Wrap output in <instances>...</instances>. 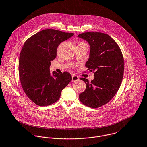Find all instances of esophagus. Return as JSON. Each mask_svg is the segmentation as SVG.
Listing matches in <instances>:
<instances>
[{"mask_svg": "<svg viewBox=\"0 0 147 147\" xmlns=\"http://www.w3.org/2000/svg\"><path fill=\"white\" fill-rule=\"evenodd\" d=\"M79 80V78H78V76H76V75H74V74H73V76H72V82H76V81H77Z\"/></svg>", "mask_w": 147, "mask_h": 147, "instance_id": "obj_1", "label": "esophagus"}]
</instances>
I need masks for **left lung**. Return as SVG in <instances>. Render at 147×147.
Masks as SVG:
<instances>
[{"mask_svg":"<svg viewBox=\"0 0 147 147\" xmlns=\"http://www.w3.org/2000/svg\"><path fill=\"white\" fill-rule=\"evenodd\" d=\"M78 37L89 44V58L86 67L94 74L90 82L80 78L86 89L79 94V99L86 106L96 108L108 103L120 88L124 73L123 57L118 45L109 35L86 32Z\"/></svg>","mask_w":147,"mask_h":147,"instance_id":"obj_1","label":"left lung"}]
</instances>
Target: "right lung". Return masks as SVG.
Returning a JSON list of instances; mask_svg holds the SVG:
<instances>
[{"instance_id":"1","label":"right lung","mask_w":147,"mask_h":147,"mask_svg":"<svg viewBox=\"0 0 147 147\" xmlns=\"http://www.w3.org/2000/svg\"><path fill=\"white\" fill-rule=\"evenodd\" d=\"M74 35L48 29L33 35L24 43L19 59V75L27 96L35 104L47 106L56 102L72 78L68 72L51 73V61L60 44Z\"/></svg>"}]
</instances>
